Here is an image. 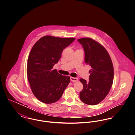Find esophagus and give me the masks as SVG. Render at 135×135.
<instances>
[{"label": "esophagus", "instance_id": "esophagus-1", "mask_svg": "<svg viewBox=\"0 0 135 135\" xmlns=\"http://www.w3.org/2000/svg\"><path fill=\"white\" fill-rule=\"evenodd\" d=\"M70 80L72 82H76L78 81V78H74V77H70Z\"/></svg>", "mask_w": 135, "mask_h": 135}]
</instances>
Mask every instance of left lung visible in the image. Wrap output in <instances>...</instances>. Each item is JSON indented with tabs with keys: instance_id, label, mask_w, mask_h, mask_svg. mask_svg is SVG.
I'll return each instance as SVG.
<instances>
[{
	"instance_id": "left-lung-1",
	"label": "left lung",
	"mask_w": 135,
	"mask_h": 135,
	"mask_svg": "<svg viewBox=\"0 0 135 135\" xmlns=\"http://www.w3.org/2000/svg\"><path fill=\"white\" fill-rule=\"evenodd\" d=\"M77 41L85 51V61L91 67L89 81L80 79L83 85L80 98L86 104L94 105L103 100L110 90L114 78L113 64L106 49L98 42L89 37Z\"/></svg>"
}]
</instances>
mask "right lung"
<instances>
[{
  "label": "right lung",
  "mask_w": 135,
  "mask_h": 135,
  "mask_svg": "<svg viewBox=\"0 0 135 135\" xmlns=\"http://www.w3.org/2000/svg\"><path fill=\"white\" fill-rule=\"evenodd\" d=\"M75 40L45 36L33 46L27 63V76L33 94L40 101L50 104L61 98L69 84V76L52 69L63 50Z\"/></svg>",
  "instance_id": "1"
}]
</instances>
